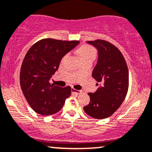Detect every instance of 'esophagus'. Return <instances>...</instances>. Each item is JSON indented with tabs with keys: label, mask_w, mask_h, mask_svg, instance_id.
I'll return each instance as SVG.
<instances>
[{
	"label": "esophagus",
	"mask_w": 152,
	"mask_h": 152,
	"mask_svg": "<svg viewBox=\"0 0 152 152\" xmlns=\"http://www.w3.org/2000/svg\"><path fill=\"white\" fill-rule=\"evenodd\" d=\"M71 92L74 93V94H81V93H82L81 91L76 90V89H74V88L71 89Z\"/></svg>",
	"instance_id": "1"
}]
</instances>
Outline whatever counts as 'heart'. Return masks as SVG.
<instances>
[{
	"label": "heart",
	"instance_id": "b5f03b06",
	"mask_svg": "<svg viewBox=\"0 0 152 152\" xmlns=\"http://www.w3.org/2000/svg\"><path fill=\"white\" fill-rule=\"evenodd\" d=\"M77 52L81 61L87 58H94L96 55V49L91 45H83L80 47L77 50Z\"/></svg>",
	"mask_w": 152,
	"mask_h": 152
}]
</instances>
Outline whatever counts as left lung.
Returning <instances> with one entry per match:
<instances>
[{"instance_id":"left-lung-1","label":"left lung","mask_w":152,"mask_h":152,"mask_svg":"<svg viewBox=\"0 0 152 152\" xmlns=\"http://www.w3.org/2000/svg\"><path fill=\"white\" fill-rule=\"evenodd\" d=\"M87 43L98 50V61L92 76L100 82V86L96 92L88 94L90 103L83 110L92 118H107L125 100L129 86L128 69L122 53L111 43L101 39Z\"/></svg>"}]
</instances>
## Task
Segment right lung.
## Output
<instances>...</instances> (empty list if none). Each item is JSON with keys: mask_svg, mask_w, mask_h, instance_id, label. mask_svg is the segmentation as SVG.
<instances>
[{"mask_svg": "<svg viewBox=\"0 0 152 152\" xmlns=\"http://www.w3.org/2000/svg\"><path fill=\"white\" fill-rule=\"evenodd\" d=\"M79 42L47 38L34 44L25 55L20 83L27 103L38 114L51 115L58 112L71 96L70 86L58 87L49 81L62 58Z\"/></svg>", "mask_w": 152, "mask_h": 152, "instance_id": "1", "label": "right lung"}]
</instances>
